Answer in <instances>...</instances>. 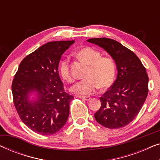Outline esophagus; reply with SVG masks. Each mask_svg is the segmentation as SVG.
<instances>
[{
	"label": "esophagus",
	"mask_w": 160,
	"mask_h": 160,
	"mask_svg": "<svg viewBox=\"0 0 160 160\" xmlns=\"http://www.w3.org/2000/svg\"><path fill=\"white\" fill-rule=\"evenodd\" d=\"M77 97L84 100H89L91 99V98L89 97V96H77Z\"/></svg>",
	"instance_id": "obj_1"
}]
</instances>
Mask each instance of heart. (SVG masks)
I'll return each mask as SVG.
<instances>
[{"label":"heart","mask_w":160,"mask_h":160,"mask_svg":"<svg viewBox=\"0 0 160 160\" xmlns=\"http://www.w3.org/2000/svg\"><path fill=\"white\" fill-rule=\"evenodd\" d=\"M78 58L85 64L89 65L85 79L76 83L70 89L71 92L76 95H90L100 87L107 88L114 80L117 65L114 60L110 57H101L98 50L92 47H86L79 50ZM60 73L67 82L72 80L70 73L68 59H64L60 63Z\"/></svg>","instance_id":"1"}]
</instances>
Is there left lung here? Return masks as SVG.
I'll return each mask as SVG.
<instances>
[{"label": "left lung", "instance_id": "1", "mask_svg": "<svg viewBox=\"0 0 160 160\" xmlns=\"http://www.w3.org/2000/svg\"><path fill=\"white\" fill-rule=\"evenodd\" d=\"M114 60L117 76L111 88L100 98L101 106L95 113L98 123L109 129L121 128L138 114L148 95V77L134 52L118 41L107 38L88 39Z\"/></svg>", "mask_w": 160, "mask_h": 160}]
</instances>
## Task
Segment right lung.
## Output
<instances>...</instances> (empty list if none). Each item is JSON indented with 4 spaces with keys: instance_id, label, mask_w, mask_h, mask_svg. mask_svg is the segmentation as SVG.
<instances>
[{
    "instance_id": "1",
    "label": "right lung",
    "mask_w": 160,
    "mask_h": 160,
    "mask_svg": "<svg viewBox=\"0 0 160 160\" xmlns=\"http://www.w3.org/2000/svg\"><path fill=\"white\" fill-rule=\"evenodd\" d=\"M74 42L43 44L23 59L14 76L12 90L15 108L23 123L38 134H54L68 118L73 97L64 90L58 65L61 56Z\"/></svg>"
}]
</instances>
